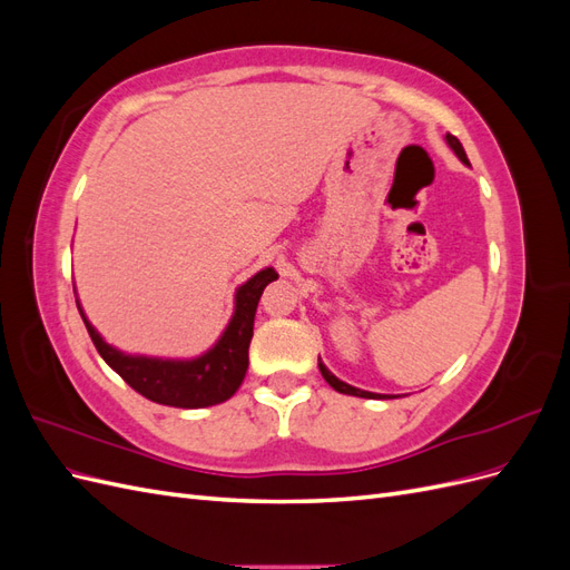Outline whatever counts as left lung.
<instances>
[{
	"label": "left lung",
	"instance_id": "1",
	"mask_svg": "<svg viewBox=\"0 0 570 570\" xmlns=\"http://www.w3.org/2000/svg\"><path fill=\"white\" fill-rule=\"evenodd\" d=\"M444 140H446V145H450V149L456 154L459 157V161L461 164H465V166H471L469 164V157H465V151H463V145L456 140L454 135H450L446 132L444 135ZM318 368H321V375L325 377V383L331 385L333 390H337V392H342V394H352V396H364V400H392L394 394H375V392H368V390H358V387H354V385H350V383H344V381H340V377L335 375V373H331L327 371V366L323 364L321 361V356H318Z\"/></svg>",
	"mask_w": 570,
	"mask_h": 570
}]
</instances>
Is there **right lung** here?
<instances>
[{
    "label": "right lung",
    "instance_id": "right-lung-1",
    "mask_svg": "<svg viewBox=\"0 0 570 570\" xmlns=\"http://www.w3.org/2000/svg\"><path fill=\"white\" fill-rule=\"evenodd\" d=\"M273 281H278V271L266 266L239 285L235 289V306L228 325L223 327V333L209 350L193 358L128 354L118 350L101 337L90 318L85 316L78 295L76 304L99 356L135 392L164 406L204 409L230 400L243 385L249 366V342L254 335L256 306L264 295V287Z\"/></svg>",
    "mask_w": 570,
    "mask_h": 570
}]
</instances>
